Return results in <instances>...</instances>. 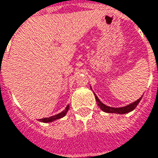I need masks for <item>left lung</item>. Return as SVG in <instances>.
Listing matches in <instances>:
<instances>
[{"mask_svg": "<svg viewBox=\"0 0 158 158\" xmlns=\"http://www.w3.org/2000/svg\"><path fill=\"white\" fill-rule=\"evenodd\" d=\"M91 89H92V87H91ZM94 96H95L96 102H97L98 106L100 107V109H101L102 111L107 112V113H118V114H125V113H129V112H130V111H132L135 108L138 106V104L139 103V102H140L141 99H142V96H141L139 100H137L136 102H134L130 103V104L127 105V106L115 108V107H110V106L105 105L104 103H102V102L99 100V98L97 97V95H96L95 94H94Z\"/></svg>", "mask_w": 158, "mask_h": 158, "instance_id": "obj_1", "label": "left lung"}]
</instances>
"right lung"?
<instances>
[{
  "mask_svg": "<svg viewBox=\"0 0 158 158\" xmlns=\"http://www.w3.org/2000/svg\"><path fill=\"white\" fill-rule=\"evenodd\" d=\"M68 110H69V104H68V105L65 107V109H64L63 111H61L60 113H58V114H56V115H54V116H51L49 118H40V121H41V122H45V123H48V122L55 121V120H56V119H58V118H63V117H64V116L66 115Z\"/></svg>",
  "mask_w": 158,
  "mask_h": 158,
  "instance_id": "right-lung-1",
  "label": "right lung"
}]
</instances>
